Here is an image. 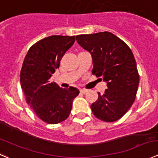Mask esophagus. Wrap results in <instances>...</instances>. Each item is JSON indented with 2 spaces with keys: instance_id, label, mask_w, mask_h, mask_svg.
Returning a JSON list of instances; mask_svg holds the SVG:
<instances>
[{
  "instance_id": "obj_1",
  "label": "esophagus",
  "mask_w": 158,
  "mask_h": 158,
  "mask_svg": "<svg viewBox=\"0 0 158 158\" xmlns=\"http://www.w3.org/2000/svg\"><path fill=\"white\" fill-rule=\"evenodd\" d=\"M80 91H81V93H82V94H86L88 92V90H87V89H81V90H80Z\"/></svg>"
}]
</instances>
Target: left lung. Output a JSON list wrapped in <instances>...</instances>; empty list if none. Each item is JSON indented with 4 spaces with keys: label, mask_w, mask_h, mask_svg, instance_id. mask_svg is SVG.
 Returning <instances> with one entry per match:
<instances>
[{
    "label": "left lung",
    "mask_w": 158,
    "mask_h": 158,
    "mask_svg": "<svg viewBox=\"0 0 158 158\" xmlns=\"http://www.w3.org/2000/svg\"><path fill=\"white\" fill-rule=\"evenodd\" d=\"M79 45L89 51L93 60L92 74L107 83L104 94L90 106L94 115L106 122L122 118L135 100L139 74L131 50L110 32L76 36Z\"/></svg>",
    "instance_id": "8db88e82"
}]
</instances>
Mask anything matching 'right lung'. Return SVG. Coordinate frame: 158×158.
I'll return each instance as SVG.
<instances>
[{"label": "right lung", "mask_w": 158, "mask_h": 158, "mask_svg": "<svg viewBox=\"0 0 158 158\" xmlns=\"http://www.w3.org/2000/svg\"><path fill=\"white\" fill-rule=\"evenodd\" d=\"M74 41V36L45 37L30 48L23 62L20 81L26 101L36 115L48 124L66 120L73 100L79 94L75 87L61 88L50 81L62 57Z\"/></svg>", "instance_id": "obj_1"}]
</instances>
